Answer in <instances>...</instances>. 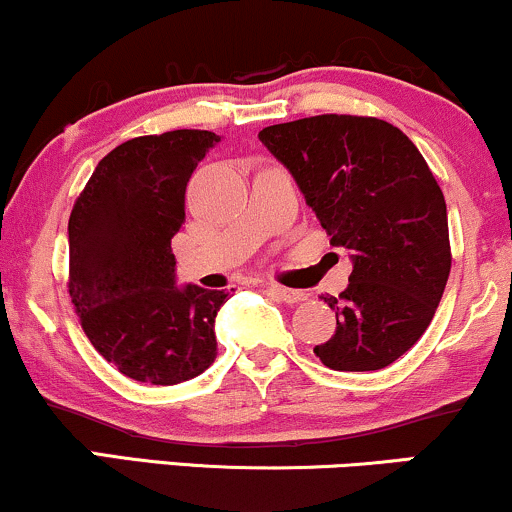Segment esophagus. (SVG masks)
I'll return each mask as SVG.
<instances>
[{
	"mask_svg": "<svg viewBox=\"0 0 512 512\" xmlns=\"http://www.w3.org/2000/svg\"><path fill=\"white\" fill-rule=\"evenodd\" d=\"M267 288H269V293L274 295V298H279V300H283V303H288V305L300 303V300L307 298V293L293 291V288H283V286H279V283H269Z\"/></svg>",
	"mask_w": 512,
	"mask_h": 512,
	"instance_id": "esophagus-1",
	"label": "esophagus"
}]
</instances>
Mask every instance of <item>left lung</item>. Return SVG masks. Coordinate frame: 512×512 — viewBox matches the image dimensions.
Returning <instances> with one entry per match:
<instances>
[{
	"label": "left lung",
	"mask_w": 512,
	"mask_h": 512,
	"mask_svg": "<svg viewBox=\"0 0 512 512\" xmlns=\"http://www.w3.org/2000/svg\"><path fill=\"white\" fill-rule=\"evenodd\" d=\"M257 138L291 171L331 245L353 260L346 291L324 298L336 331L315 355L336 372L389 367L427 331L451 274L434 174L408 135L372 116H310Z\"/></svg>",
	"instance_id": "1"
}]
</instances>
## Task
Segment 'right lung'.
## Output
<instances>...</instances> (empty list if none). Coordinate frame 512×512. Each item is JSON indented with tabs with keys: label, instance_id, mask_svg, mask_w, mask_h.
<instances>
[{
	"label": "right lung",
	"instance_id": "add662e5",
	"mask_svg": "<svg viewBox=\"0 0 512 512\" xmlns=\"http://www.w3.org/2000/svg\"><path fill=\"white\" fill-rule=\"evenodd\" d=\"M221 138L143 135L92 171L69 219V293L85 336L121 374L181 384L217 357L214 319L226 291L176 286L171 238L186 221V186Z\"/></svg>",
	"mask_w": 512,
	"mask_h": 512
}]
</instances>
